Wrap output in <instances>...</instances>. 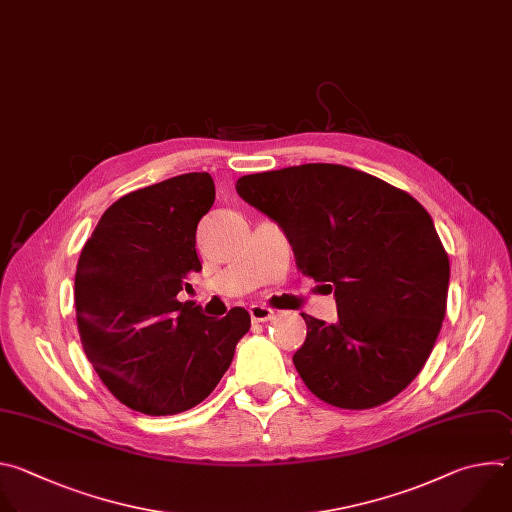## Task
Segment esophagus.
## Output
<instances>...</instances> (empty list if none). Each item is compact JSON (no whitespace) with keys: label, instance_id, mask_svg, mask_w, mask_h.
Masks as SVG:
<instances>
[{"label":"esophagus","instance_id":"esophagus-1","mask_svg":"<svg viewBox=\"0 0 512 512\" xmlns=\"http://www.w3.org/2000/svg\"><path fill=\"white\" fill-rule=\"evenodd\" d=\"M250 317L254 323H266L270 319H274V311L268 309L264 304H252L250 306Z\"/></svg>","mask_w":512,"mask_h":512}]
</instances>
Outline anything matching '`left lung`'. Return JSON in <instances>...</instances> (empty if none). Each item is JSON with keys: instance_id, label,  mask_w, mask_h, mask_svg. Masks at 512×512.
Wrapping results in <instances>:
<instances>
[{"instance_id": "obj_1", "label": "left lung", "mask_w": 512, "mask_h": 512, "mask_svg": "<svg viewBox=\"0 0 512 512\" xmlns=\"http://www.w3.org/2000/svg\"><path fill=\"white\" fill-rule=\"evenodd\" d=\"M238 195L274 220L296 268L335 290L339 321L302 315L292 363L319 399L369 410L426 365L442 321L450 260L420 201L369 173L306 163L244 175Z\"/></svg>"}]
</instances>
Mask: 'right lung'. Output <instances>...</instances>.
Wrapping results in <instances>:
<instances>
[{
	"label": "right lung",
	"mask_w": 512,
	"mask_h": 512,
	"mask_svg": "<svg viewBox=\"0 0 512 512\" xmlns=\"http://www.w3.org/2000/svg\"><path fill=\"white\" fill-rule=\"evenodd\" d=\"M214 199L210 173L131 191L102 214L80 252L74 306L84 353L135 412L173 416L201 403L250 331L242 306L214 319L177 300L187 274L201 270L195 230Z\"/></svg>",
	"instance_id": "add662e5"
}]
</instances>
